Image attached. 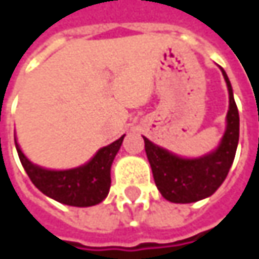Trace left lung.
I'll use <instances>...</instances> for the list:
<instances>
[{"label": "left lung", "mask_w": 259, "mask_h": 259, "mask_svg": "<svg viewBox=\"0 0 259 259\" xmlns=\"http://www.w3.org/2000/svg\"><path fill=\"white\" fill-rule=\"evenodd\" d=\"M222 73L230 91V111L227 115L224 139L214 153L199 159H181L144 138L145 153L151 165L154 183L162 196L171 202H196L213 195L227 179L233 165L238 144L240 118L231 82L224 69Z\"/></svg>", "instance_id": "1"}]
</instances>
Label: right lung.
Masks as SVG:
<instances>
[{"mask_svg":"<svg viewBox=\"0 0 259 259\" xmlns=\"http://www.w3.org/2000/svg\"><path fill=\"white\" fill-rule=\"evenodd\" d=\"M124 135L115 142L100 148L83 166L69 171H49L32 165L21 151L16 139V150L21 163L32 184L49 198L73 207H90L102 202L111 187V165L118 153Z\"/></svg>","mask_w":259,"mask_h":259,"instance_id":"1","label":"right lung"}]
</instances>
